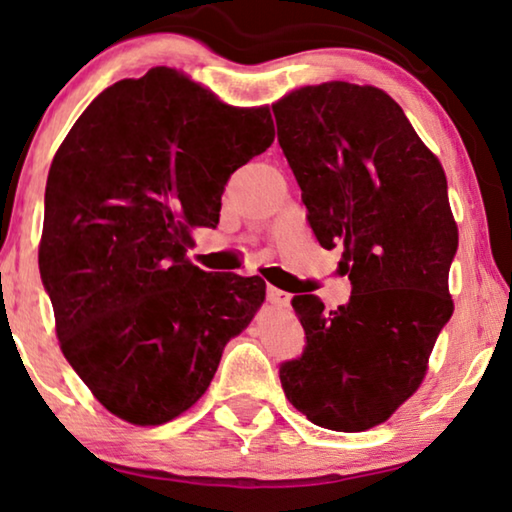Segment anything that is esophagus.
<instances>
[{
    "label": "esophagus",
    "instance_id": "34e87169",
    "mask_svg": "<svg viewBox=\"0 0 512 512\" xmlns=\"http://www.w3.org/2000/svg\"><path fill=\"white\" fill-rule=\"evenodd\" d=\"M267 299H269V304L278 306V309H283V306L290 304V295H288V292L278 290V288H274V285H269V288H267Z\"/></svg>",
    "mask_w": 512,
    "mask_h": 512
}]
</instances>
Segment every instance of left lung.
<instances>
[{
    "instance_id": "obj_1",
    "label": "left lung",
    "mask_w": 512,
    "mask_h": 512,
    "mask_svg": "<svg viewBox=\"0 0 512 512\" xmlns=\"http://www.w3.org/2000/svg\"><path fill=\"white\" fill-rule=\"evenodd\" d=\"M271 109L306 222L323 248L344 245L339 271L351 281L335 311L292 297L306 349L281 367L283 391L316 426L367 431L417 391L452 318L459 231L445 170L374 86H304Z\"/></svg>"
}]
</instances>
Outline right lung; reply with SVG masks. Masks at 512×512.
Returning a JSON list of instances; mask_svg holds the SVG:
<instances>
[{
  "label": "right lung",
  "instance_id": "1",
  "mask_svg": "<svg viewBox=\"0 0 512 512\" xmlns=\"http://www.w3.org/2000/svg\"><path fill=\"white\" fill-rule=\"evenodd\" d=\"M274 142L267 107L236 109L170 67L105 88L53 156L39 274L67 363L119 419L159 426L213 381L267 297L260 276L187 260L220 224L234 170Z\"/></svg>",
  "mask_w": 512,
  "mask_h": 512
}]
</instances>
